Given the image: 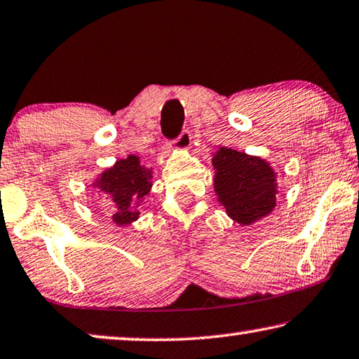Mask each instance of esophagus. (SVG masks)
Returning <instances> with one entry per match:
<instances>
[{
    "label": "esophagus",
    "mask_w": 359,
    "mask_h": 359,
    "mask_svg": "<svg viewBox=\"0 0 359 359\" xmlns=\"http://www.w3.org/2000/svg\"><path fill=\"white\" fill-rule=\"evenodd\" d=\"M191 133L189 129H184L180 133V135L177 139L174 140V149L175 150H189L191 145Z\"/></svg>",
    "instance_id": "1"
}]
</instances>
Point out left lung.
<instances>
[{
	"instance_id": "1",
	"label": "left lung",
	"mask_w": 359,
	"mask_h": 359,
	"mask_svg": "<svg viewBox=\"0 0 359 359\" xmlns=\"http://www.w3.org/2000/svg\"><path fill=\"white\" fill-rule=\"evenodd\" d=\"M212 166L215 195L238 224L251 225L276 206V174L264 159L222 147Z\"/></svg>"
}]
</instances>
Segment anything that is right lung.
Returning a JSON list of instances; mask_svg holds the SVG:
<instances>
[{"label": "right lung", "mask_w": 359, "mask_h": 359, "mask_svg": "<svg viewBox=\"0 0 359 359\" xmlns=\"http://www.w3.org/2000/svg\"><path fill=\"white\" fill-rule=\"evenodd\" d=\"M94 187L110 201L115 212L113 220L118 225H128L139 219L142 201L151 189V169L142 166L139 156L129 155L104 170Z\"/></svg>", "instance_id": "1"}]
</instances>
